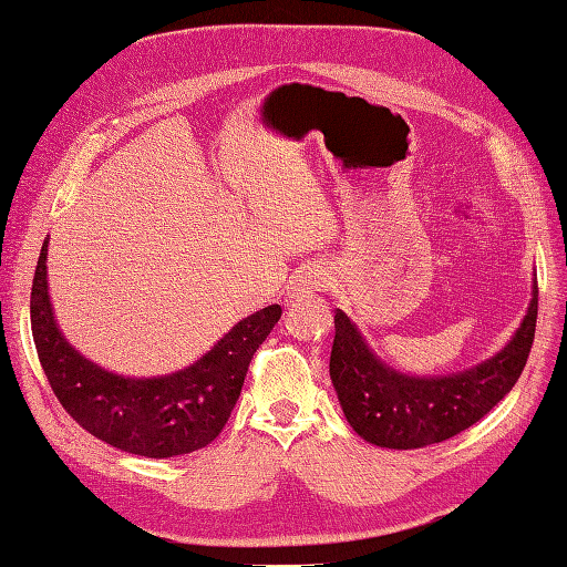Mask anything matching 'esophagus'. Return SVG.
I'll use <instances>...</instances> for the list:
<instances>
[{
    "label": "esophagus",
    "mask_w": 567,
    "mask_h": 567,
    "mask_svg": "<svg viewBox=\"0 0 567 567\" xmlns=\"http://www.w3.org/2000/svg\"><path fill=\"white\" fill-rule=\"evenodd\" d=\"M323 286H326V274L317 267H310L302 274H298L293 288L300 290V293H312V290H323Z\"/></svg>",
    "instance_id": "esophagus-1"
}]
</instances>
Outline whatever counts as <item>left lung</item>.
I'll list each match as a JSON object with an SVG mask.
<instances>
[{
  "label": "left lung",
  "instance_id": "obj_1",
  "mask_svg": "<svg viewBox=\"0 0 567 567\" xmlns=\"http://www.w3.org/2000/svg\"><path fill=\"white\" fill-rule=\"evenodd\" d=\"M537 279L527 315L508 346L487 362L447 375H406L371 352L350 317L336 310L331 381L359 437L388 450L444 442L483 419L518 383L537 326Z\"/></svg>",
  "mask_w": 567,
  "mask_h": 567
}]
</instances>
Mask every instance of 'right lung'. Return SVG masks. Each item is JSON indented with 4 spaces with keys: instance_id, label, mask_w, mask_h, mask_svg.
Wrapping results in <instances>:
<instances>
[{
    "instance_id": "right-lung-1",
    "label": "right lung",
    "mask_w": 567,
    "mask_h": 567,
    "mask_svg": "<svg viewBox=\"0 0 567 567\" xmlns=\"http://www.w3.org/2000/svg\"><path fill=\"white\" fill-rule=\"evenodd\" d=\"M47 244L32 279L30 323L47 381L68 414L94 437L136 456H182L210 444L229 421L250 359L281 319V307L241 319L192 367L127 379L84 359L61 336L49 302Z\"/></svg>"
}]
</instances>
